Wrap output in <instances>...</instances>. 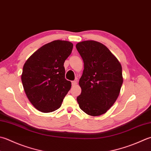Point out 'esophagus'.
<instances>
[{
	"label": "esophagus",
	"instance_id": "34e87169",
	"mask_svg": "<svg viewBox=\"0 0 151 151\" xmlns=\"http://www.w3.org/2000/svg\"><path fill=\"white\" fill-rule=\"evenodd\" d=\"M77 84V81H72V86H75V85H76Z\"/></svg>",
	"mask_w": 151,
	"mask_h": 151
}]
</instances>
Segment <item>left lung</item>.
Here are the masks:
<instances>
[{
    "instance_id": "1",
    "label": "left lung",
    "mask_w": 151,
    "mask_h": 151,
    "mask_svg": "<svg viewBox=\"0 0 151 151\" xmlns=\"http://www.w3.org/2000/svg\"><path fill=\"white\" fill-rule=\"evenodd\" d=\"M84 61V70L77 97L81 110L93 116L105 114L119 97L123 83L122 66L104 44L95 40L76 44Z\"/></svg>"
}]
</instances>
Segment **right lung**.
<instances>
[{"label": "right lung", "mask_w": 151, "mask_h": 151, "mask_svg": "<svg viewBox=\"0 0 151 151\" xmlns=\"http://www.w3.org/2000/svg\"><path fill=\"white\" fill-rule=\"evenodd\" d=\"M73 47L69 41L54 40L40 47L25 61L22 75L23 89L39 111L57 110L70 90L71 82L65 78L63 65Z\"/></svg>", "instance_id": "add662e5"}]
</instances>
